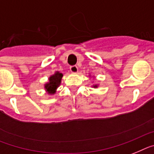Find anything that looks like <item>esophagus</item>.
<instances>
[{"label":"esophagus","instance_id":"34e87169","mask_svg":"<svg viewBox=\"0 0 154 154\" xmlns=\"http://www.w3.org/2000/svg\"><path fill=\"white\" fill-rule=\"evenodd\" d=\"M69 69H70V71L73 73H77V71H78V68H77V66H71L69 67Z\"/></svg>","mask_w":154,"mask_h":154}]
</instances>
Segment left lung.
Masks as SVG:
<instances>
[{"label": "left lung", "instance_id": "left-lung-1", "mask_svg": "<svg viewBox=\"0 0 154 154\" xmlns=\"http://www.w3.org/2000/svg\"><path fill=\"white\" fill-rule=\"evenodd\" d=\"M97 86H98V85H93V86H92V88H97Z\"/></svg>", "mask_w": 154, "mask_h": 154}]
</instances>
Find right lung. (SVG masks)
I'll return each mask as SVG.
<instances>
[{"mask_svg": "<svg viewBox=\"0 0 154 154\" xmlns=\"http://www.w3.org/2000/svg\"><path fill=\"white\" fill-rule=\"evenodd\" d=\"M63 73L59 71L55 72L54 74L49 77V81L44 85V88L48 94L52 95L57 92V88L61 84V80L63 77Z\"/></svg>", "mask_w": 154, "mask_h": 154, "instance_id": "obj_1", "label": "right lung"}]
</instances>
